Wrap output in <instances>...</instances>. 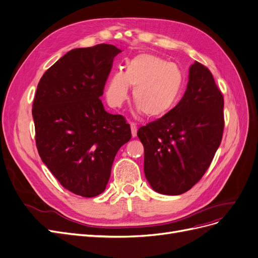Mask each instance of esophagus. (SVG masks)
Listing matches in <instances>:
<instances>
[{
    "label": "esophagus",
    "instance_id": "1",
    "mask_svg": "<svg viewBox=\"0 0 258 258\" xmlns=\"http://www.w3.org/2000/svg\"><path fill=\"white\" fill-rule=\"evenodd\" d=\"M130 127H131V135L132 138L137 137V132H138V127L136 122H130Z\"/></svg>",
    "mask_w": 258,
    "mask_h": 258
}]
</instances>
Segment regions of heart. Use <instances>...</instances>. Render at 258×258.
Returning a JSON list of instances; mask_svg holds the SVG:
<instances>
[{"mask_svg":"<svg viewBox=\"0 0 258 258\" xmlns=\"http://www.w3.org/2000/svg\"><path fill=\"white\" fill-rule=\"evenodd\" d=\"M183 75L179 67L160 56L142 53L127 61L125 72L114 73L106 87V98L119 106L133 87V102L150 118L162 117L179 100Z\"/></svg>","mask_w":258,"mask_h":258,"instance_id":"1","label":"heart"}]
</instances>
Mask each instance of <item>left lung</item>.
Segmentation results:
<instances>
[{"label": "left lung", "mask_w": 258, "mask_h": 258, "mask_svg": "<svg viewBox=\"0 0 258 258\" xmlns=\"http://www.w3.org/2000/svg\"><path fill=\"white\" fill-rule=\"evenodd\" d=\"M223 95L210 70L195 61L178 104L138 130L144 173L156 192L179 195L201 180L223 137Z\"/></svg>", "instance_id": "1"}]
</instances>
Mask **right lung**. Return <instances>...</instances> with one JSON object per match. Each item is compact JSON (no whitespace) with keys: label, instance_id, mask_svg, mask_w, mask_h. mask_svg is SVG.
<instances>
[{"label":"right lung","instance_id":"1","mask_svg":"<svg viewBox=\"0 0 258 258\" xmlns=\"http://www.w3.org/2000/svg\"><path fill=\"white\" fill-rule=\"evenodd\" d=\"M121 50L100 43L69 51L41 77L33 102L42 162L77 195L101 194L118 149L131 139L125 117L104 111L99 97Z\"/></svg>","mask_w":258,"mask_h":258}]
</instances>
